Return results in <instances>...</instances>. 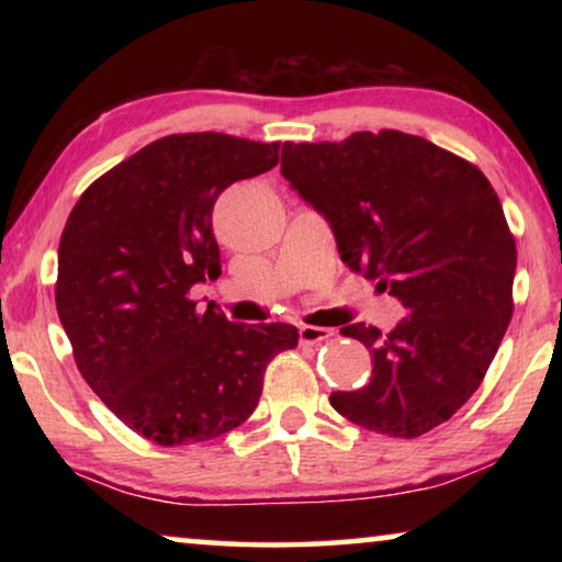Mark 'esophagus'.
Returning <instances> with one entry per match:
<instances>
[{"label":"esophagus","instance_id":"34e87169","mask_svg":"<svg viewBox=\"0 0 562 562\" xmlns=\"http://www.w3.org/2000/svg\"><path fill=\"white\" fill-rule=\"evenodd\" d=\"M333 335H335L333 329H327V327H314V325L299 327V340H302L304 345L325 342V340H329V337H333Z\"/></svg>","mask_w":562,"mask_h":562}]
</instances>
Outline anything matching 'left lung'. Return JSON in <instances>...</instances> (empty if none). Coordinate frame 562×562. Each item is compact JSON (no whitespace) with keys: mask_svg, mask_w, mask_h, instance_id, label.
<instances>
[{"mask_svg":"<svg viewBox=\"0 0 562 562\" xmlns=\"http://www.w3.org/2000/svg\"><path fill=\"white\" fill-rule=\"evenodd\" d=\"M281 173L333 225L352 273L404 304L394 329L348 325L373 375L329 404L352 425L412 440L481 386L514 312L517 243L479 166L381 130L340 143H283Z\"/></svg>","mask_w":562,"mask_h":562,"instance_id":"8db88e82","label":"left lung"}]
</instances>
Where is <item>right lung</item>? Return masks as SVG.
<instances>
[{"instance_id": "right-lung-1", "label": "right lung", "mask_w": 562, "mask_h": 562, "mask_svg": "<svg viewBox=\"0 0 562 562\" xmlns=\"http://www.w3.org/2000/svg\"><path fill=\"white\" fill-rule=\"evenodd\" d=\"M281 143L225 133L153 140L83 191L58 245L56 310L91 391L164 448L204 442L258 406L296 327L233 325L191 299L217 281L212 210L229 183L279 164Z\"/></svg>"}]
</instances>
